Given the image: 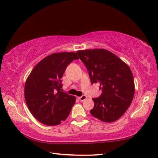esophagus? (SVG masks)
Returning a JSON list of instances; mask_svg holds the SVG:
<instances>
[{"mask_svg": "<svg viewBox=\"0 0 158 158\" xmlns=\"http://www.w3.org/2000/svg\"><path fill=\"white\" fill-rule=\"evenodd\" d=\"M79 98L80 100H81V101H84V100L87 98V96L85 95H82L81 96L79 97Z\"/></svg>", "mask_w": 158, "mask_h": 158, "instance_id": "obj_1", "label": "esophagus"}]
</instances>
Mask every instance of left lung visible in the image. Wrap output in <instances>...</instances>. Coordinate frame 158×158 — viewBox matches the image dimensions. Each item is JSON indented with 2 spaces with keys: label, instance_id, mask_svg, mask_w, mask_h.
Listing matches in <instances>:
<instances>
[{
  "label": "left lung",
  "instance_id": "8db88e82",
  "mask_svg": "<svg viewBox=\"0 0 158 158\" xmlns=\"http://www.w3.org/2000/svg\"><path fill=\"white\" fill-rule=\"evenodd\" d=\"M88 70L92 84L98 83L102 94L92 98L90 113L104 122L119 119L132 103L135 83L129 66L113 53L103 49L77 51Z\"/></svg>",
  "mask_w": 158,
  "mask_h": 158
}]
</instances>
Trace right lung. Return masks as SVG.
<instances>
[{"mask_svg": "<svg viewBox=\"0 0 158 158\" xmlns=\"http://www.w3.org/2000/svg\"><path fill=\"white\" fill-rule=\"evenodd\" d=\"M74 60H79L74 52L53 53L41 60L26 80V105L32 115L45 125L61 123L67 119L75 105V97L61 89V78Z\"/></svg>", "mask_w": 158, "mask_h": 158, "instance_id": "right-lung-1", "label": "right lung"}]
</instances>
